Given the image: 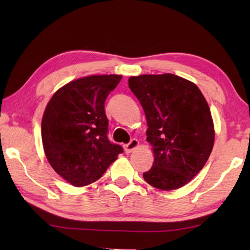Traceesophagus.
Listing matches in <instances>:
<instances>
[{"mask_svg":"<svg viewBox=\"0 0 250 250\" xmlns=\"http://www.w3.org/2000/svg\"><path fill=\"white\" fill-rule=\"evenodd\" d=\"M139 145H140L139 141H137L136 139H132V140L128 143V144L125 145V152L130 153V152L133 151V150L135 149V148L139 147Z\"/></svg>","mask_w":250,"mask_h":250,"instance_id":"esophagus-1","label":"esophagus"}]
</instances>
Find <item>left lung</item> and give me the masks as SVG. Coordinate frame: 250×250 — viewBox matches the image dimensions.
Returning <instances> with one entry per match:
<instances>
[{
  "mask_svg": "<svg viewBox=\"0 0 250 250\" xmlns=\"http://www.w3.org/2000/svg\"><path fill=\"white\" fill-rule=\"evenodd\" d=\"M147 120L155 161L143 177L152 187L174 190L198 174L213 150L211 114L200 89L173 74L129 78Z\"/></svg>",
  "mask_w": 250,
  "mask_h": 250,
  "instance_id": "obj_1",
  "label": "left lung"
}]
</instances>
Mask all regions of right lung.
<instances>
[{
    "instance_id": "1",
    "label": "right lung",
    "mask_w": 250,
    "mask_h": 250,
    "mask_svg": "<svg viewBox=\"0 0 250 250\" xmlns=\"http://www.w3.org/2000/svg\"><path fill=\"white\" fill-rule=\"evenodd\" d=\"M120 75H92L60 88L46 106L42 140L52 168L75 187L94 183L119 153L108 140L105 100Z\"/></svg>"
}]
</instances>
